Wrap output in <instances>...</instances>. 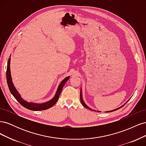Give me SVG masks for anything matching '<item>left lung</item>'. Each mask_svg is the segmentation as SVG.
<instances>
[{
  "instance_id": "left-lung-1",
  "label": "left lung",
  "mask_w": 146,
  "mask_h": 146,
  "mask_svg": "<svg viewBox=\"0 0 146 146\" xmlns=\"http://www.w3.org/2000/svg\"><path fill=\"white\" fill-rule=\"evenodd\" d=\"M129 100H128L127 102L123 105H122V106H121V107H120L119 108H116V109H115V110H111V111H108V112H106V113H109V112H112V111H116V110H119V109H120V108H121L122 107H123V106H124L128 102H129ZM80 101H81V103H82V104L83 105V106H84V107H85L86 108H88V109H90V110H92V111H96L95 110H92V109H91L90 108H89L88 107V106L85 104V102H83V99H82V92H81V90H80ZM98 112H100V111H98Z\"/></svg>"
}]
</instances>
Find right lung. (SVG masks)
<instances>
[{
  "mask_svg": "<svg viewBox=\"0 0 146 146\" xmlns=\"http://www.w3.org/2000/svg\"><path fill=\"white\" fill-rule=\"evenodd\" d=\"M10 58L8 59V64H7V80L8 86V88H9V90L11 92V93L12 94V95L13 96H14V98L17 100V102H19V103L22 106H23L24 107L27 108L29 110H32V111H40V110H45L50 108L52 107H53V106H54L56 103V102L58 101L60 95L61 94V92L63 90V88L64 85H65L66 82H67L69 78V77H66L64 80L61 82V83L60 84V85L58 86V90H57V91H56V94L54 96V98H53L52 100H50V101L47 102H46V103L40 104L29 103V102H27L25 101L24 100H23L21 98V97L20 94H19V92L17 91L15 87L14 86V85H13V83L12 80H11V74H10Z\"/></svg>",
  "mask_w": 146,
  "mask_h": 146,
  "instance_id": "right-lung-1",
  "label": "right lung"
}]
</instances>
